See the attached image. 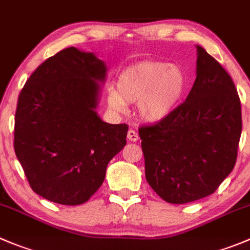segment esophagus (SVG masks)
Here are the masks:
<instances>
[{
    "label": "esophagus",
    "mask_w": 250,
    "mask_h": 250,
    "mask_svg": "<svg viewBox=\"0 0 250 250\" xmlns=\"http://www.w3.org/2000/svg\"><path fill=\"white\" fill-rule=\"evenodd\" d=\"M127 138L129 142H137L139 139V135H138V133L134 129H129L127 133Z\"/></svg>",
    "instance_id": "esophagus-1"
}]
</instances>
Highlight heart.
I'll return each instance as SVG.
<instances>
[{
  "instance_id": "b5f03b06",
  "label": "heart",
  "mask_w": 250,
  "mask_h": 250,
  "mask_svg": "<svg viewBox=\"0 0 250 250\" xmlns=\"http://www.w3.org/2000/svg\"><path fill=\"white\" fill-rule=\"evenodd\" d=\"M187 79L181 68L164 62H144L118 76L116 90L107 95L108 106L125 112V104H137L145 121L156 122L167 117L183 99Z\"/></svg>"
}]
</instances>
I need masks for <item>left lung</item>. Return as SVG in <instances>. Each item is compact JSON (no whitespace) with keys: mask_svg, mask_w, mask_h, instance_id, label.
<instances>
[{"mask_svg":"<svg viewBox=\"0 0 250 250\" xmlns=\"http://www.w3.org/2000/svg\"><path fill=\"white\" fill-rule=\"evenodd\" d=\"M241 133L233 81L198 46L197 78L186 101L167 117L139 127L147 183L171 204L212 194L236 165Z\"/></svg>","mask_w":250,"mask_h":250,"instance_id":"left-lung-1","label":"left lung"}]
</instances>
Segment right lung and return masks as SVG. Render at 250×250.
<instances>
[{"mask_svg":"<svg viewBox=\"0 0 250 250\" xmlns=\"http://www.w3.org/2000/svg\"><path fill=\"white\" fill-rule=\"evenodd\" d=\"M105 74L94 53L68 47L42 62L19 94L14 151L31 189L50 202H88L127 143L125 123L110 125L95 112Z\"/></svg>","mask_w":250,"mask_h":250,"instance_id":"obj_1","label":"right lung"}]
</instances>
